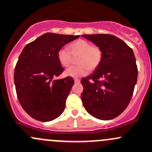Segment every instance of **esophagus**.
<instances>
[{"label":"esophagus","mask_w":152,"mask_h":152,"mask_svg":"<svg viewBox=\"0 0 152 152\" xmlns=\"http://www.w3.org/2000/svg\"><path fill=\"white\" fill-rule=\"evenodd\" d=\"M74 81H75V83H79L80 82V79H74Z\"/></svg>","instance_id":"esophagus-1"}]
</instances>
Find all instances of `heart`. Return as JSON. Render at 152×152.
I'll return each mask as SVG.
<instances>
[{
	"instance_id": "obj_1",
	"label": "heart",
	"mask_w": 152,
	"mask_h": 152,
	"mask_svg": "<svg viewBox=\"0 0 152 152\" xmlns=\"http://www.w3.org/2000/svg\"><path fill=\"white\" fill-rule=\"evenodd\" d=\"M68 49L62 48L58 53V59L63 67H68L71 64L73 57H77L78 66L68 68L65 74L67 76L78 78L85 76L89 71H94L102 62L103 52L99 47L94 46L91 42L79 39L68 45Z\"/></svg>"
}]
</instances>
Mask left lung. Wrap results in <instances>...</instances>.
Masks as SVG:
<instances>
[{"label":"left lung","instance_id":"left-lung-1","mask_svg":"<svg viewBox=\"0 0 152 152\" xmlns=\"http://www.w3.org/2000/svg\"><path fill=\"white\" fill-rule=\"evenodd\" d=\"M99 47L103 57L92 74L81 80L86 110L99 120L116 118L126 109L137 81L138 68L131 48L111 34H84Z\"/></svg>","mask_w":152,"mask_h":152}]
</instances>
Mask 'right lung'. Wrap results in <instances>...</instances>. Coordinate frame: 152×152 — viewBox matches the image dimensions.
Listing matches in <instances>:
<instances>
[{
	"mask_svg": "<svg viewBox=\"0 0 152 152\" xmlns=\"http://www.w3.org/2000/svg\"><path fill=\"white\" fill-rule=\"evenodd\" d=\"M80 35L48 32L24 47L14 71L18 99L31 118L42 122L56 119L63 113L74 80L68 76L53 80L63 72L58 53Z\"/></svg>",
	"mask_w": 152,
	"mask_h": 152,
	"instance_id": "obj_1",
	"label": "right lung"
}]
</instances>
